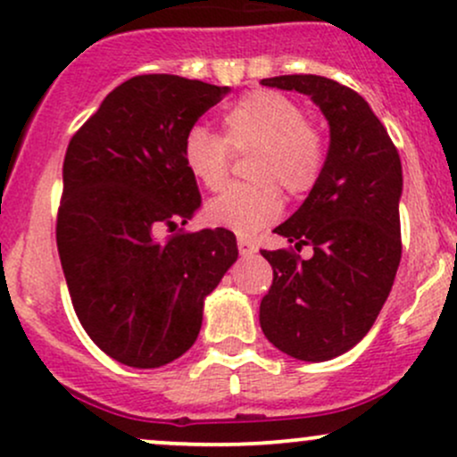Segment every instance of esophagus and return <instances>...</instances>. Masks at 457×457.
<instances>
[{"instance_id":"34e87169","label":"esophagus","mask_w":457,"mask_h":457,"mask_svg":"<svg viewBox=\"0 0 457 457\" xmlns=\"http://www.w3.org/2000/svg\"><path fill=\"white\" fill-rule=\"evenodd\" d=\"M238 253L243 255V258H249V255L258 253V245L251 238H238Z\"/></svg>"}]
</instances>
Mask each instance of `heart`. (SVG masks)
Masks as SVG:
<instances>
[{
	"label": "heart",
	"mask_w": 457,
	"mask_h": 457,
	"mask_svg": "<svg viewBox=\"0 0 457 457\" xmlns=\"http://www.w3.org/2000/svg\"><path fill=\"white\" fill-rule=\"evenodd\" d=\"M223 135L193 124L182 137V162L195 182L217 191L228 180L232 154H249L246 176L206 204V221L240 236H253L279 219L281 189L301 197L318 185L327 162V141L305 120L301 104L272 90H251L221 115Z\"/></svg>",
	"instance_id": "obj_1"
}]
</instances>
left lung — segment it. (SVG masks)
<instances>
[{
  "label": "left lung",
  "mask_w": 457,
  "mask_h": 457,
  "mask_svg": "<svg viewBox=\"0 0 457 457\" xmlns=\"http://www.w3.org/2000/svg\"><path fill=\"white\" fill-rule=\"evenodd\" d=\"M296 90L327 115L324 171L303 206L275 229L292 246L262 255L272 283L260 327L281 353L328 361L348 353L378 318L402 258V162L386 129L354 90L320 75L262 79ZM312 245L314 255L295 253Z\"/></svg>",
  "instance_id": "obj_1"
}]
</instances>
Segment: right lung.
<instances>
[{
  "instance_id": "right-lung-1",
  "label": "right lung",
  "mask_w": 457,
  "mask_h": 457,
  "mask_svg": "<svg viewBox=\"0 0 457 457\" xmlns=\"http://www.w3.org/2000/svg\"><path fill=\"white\" fill-rule=\"evenodd\" d=\"M229 87L137 75L72 135L55 238L72 307L104 354L129 367L171 363L195 344L204 298L238 258L228 229L156 238L202 202L182 137Z\"/></svg>"
}]
</instances>
